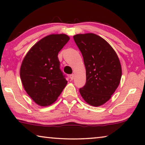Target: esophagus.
<instances>
[{"mask_svg":"<svg viewBox=\"0 0 145 145\" xmlns=\"http://www.w3.org/2000/svg\"><path fill=\"white\" fill-rule=\"evenodd\" d=\"M69 77H70V79L72 80L73 79V78H74V75H73V74H71V75H70Z\"/></svg>","mask_w":145,"mask_h":145,"instance_id":"esophagus-1","label":"esophagus"}]
</instances>
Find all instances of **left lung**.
<instances>
[{"instance_id": "obj_1", "label": "left lung", "mask_w": 145, "mask_h": 145, "mask_svg": "<svg viewBox=\"0 0 145 145\" xmlns=\"http://www.w3.org/2000/svg\"><path fill=\"white\" fill-rule=\"evenodd\" d=\"M73 39L86 72V82L79 92L88 104L100 106L111 99L120 84L122 70L119 58L112 46L97 34H78Z\"/></svg>"}]
</instances>
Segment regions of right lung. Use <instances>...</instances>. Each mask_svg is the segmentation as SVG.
Returning <instances> with one entry per match:
<instances>
[{
	"instance_id": "1",
	"label": "right lung",
	"mask_w": 145,
	"mask_h": 145,
	"mask_svg": "<svg viewBox=\"0 0 145 145\" xmlns=\"http://www.w3.org/2000/svg\"><path fill=\"white\" fill-rule=\"evenodd\" d=\"M69 40L65 34L46 36L32 46L22 61L20 75L24 88L40 106L55 102L67 84L57 56Z\"/></svg>"
}]
</instances>
